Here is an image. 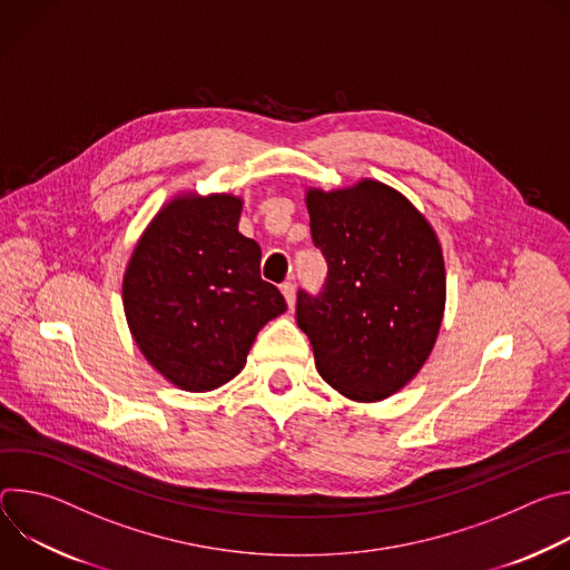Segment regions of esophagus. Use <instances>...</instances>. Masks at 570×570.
<instances>
[{"label": "esophagus", "mask_w": 570, "mask_h": 570, "mask_svg": "<svg viewBox=\"0 0 570 570\" xmlns=\"http://www.w3.org/2000/svg\"><path fill=\"white\" fill-rule=\"evenodd\" d=\"M282 293L286 297V304L293 308L295 306V284L293 282H284L282 284Z\"/></svg>", "instance_id": "obj_1"}]
</instances>
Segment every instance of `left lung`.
Segmentation results:
<instances>
[{"label": "left lung", "mask_w": 570, "mask_h": 570, "mask_svg": "<svg viewBox=\"0 0 570 570\" xmlns=\"http://www.w3.org/2000/svg\"><path fill=\"white\" fill-rule=\"evenodd\" d=\"M327 259L317 295L297 293V327L320 376L354 401H381L431 356L446 302L440 240L413 203L376 180L306 191Z\"/></svg>", "instance_id": "8db88e82"}]
</instances>
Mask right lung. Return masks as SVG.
<instances>
[{
    "label": "right lung",
    "mask_w": 570,
    "mask_h": 570,
    "mask_svg": "<svg viewBox=\"0 0 570 570\" xmlns=\"http://www.w3.org/2000/svg\"><path fill=\"white\" fill-rule=\"evenodd\" d=\"M240 198L185 194L161 207L124 275V311L146 361L174 385L232 381L286 299L262 279L259 243L238 232Z\"/></svg>",
    "instance_id": "right-lung-1"
}]
</instances>
